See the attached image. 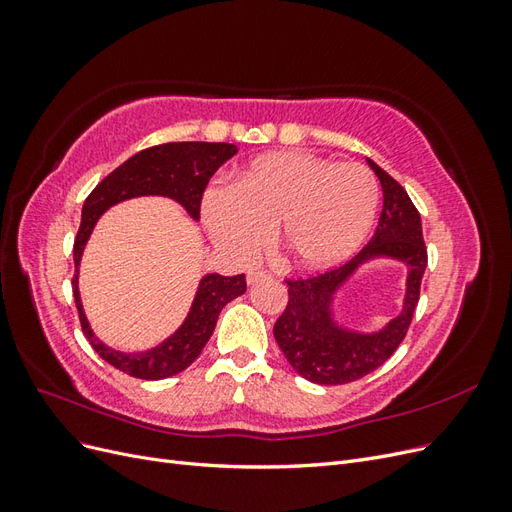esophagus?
Returning <instances> with one entry per match:
<instances>
[{
	"label": "esophagus",
	"instance_id": "esophagus-1",
	"mask_svg": "<svg viewBox=\"0 0 512 512\" xmlns=\"http://www.w3.org/2000/svg\"><path fill=\"white\" fill-rule=\"evenodd\" d=\"M265 280H271V275L267 271H250L247 273V284L254 286L258 282H265Z\"/></svg>",
	"mask_w": 512,
	"mask_h": 512
}]
</instances>
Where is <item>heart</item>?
<instances>
[{"instance_id":"b5f03b06","label":"heart","mask_w":512,"mask_h":512,"mask_svg":"<svg viewBox=\"0 0 512 512\" xmlns=\"http://www.w3.org/2000/svg\"><path fill=\"white\" fill-rule=\"evenodd\" d=\"M378 200V181L363 164L275 151L247 164L235 185L207 188L200 209L211 239L232 256H256L277 228L288 260L324 269L365 241Z\"/></svg>"}]
</instances>
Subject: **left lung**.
Wrapping results in <instances>:
<instances>
[{
	"label": "left lung",
	"mask_w": 512,
	"mask_h": 512,
	"mask_svg": "<svg viewBox=\"0 0 512 512\" xmlns=\"http://www.w3.org/2000/svg\"><path fill=\"white\" fill-rule=\"evenodd\" d=\"M367 162L380 179L384 196L374 237L342 267L286 280L288 303L273 327L275 342L292 369L316 384H348L378 369L404 342L421 297V280L427 267L421 215L408 192L386 170L376 162ZM378 255L395 257L407 265L405 309L378 334L346 332L330 314L334 292L361 261Z\"/></svg>",
	"instance_id": "obj_1"
}]
</instances>
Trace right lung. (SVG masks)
<instances>
[{"mask_svg": "<svg viewBox=\"0 0 512 512\" xmlns=\"http://www.w3.org/2000/svg\"><path fill=\"white\" fill-rule=\"evenodd\" d=\"M235 153L237 147L228 143H164L149 147L138 151L136 156L117 166L113 173L104 177L96 185L94 192L87 196L83 205L81 226L74 239V301L76 309H79L81 329L91 348H94L106 363H111L115 369L123 371V374L141 380H162L179 374L185 367H190L209 342L222 307L232 299L241 297L247 284L243 273L235 277H224L220 273H211L203 277L190 314L175 335H170L158 348L147 352H117L104 346L100 339L91 333L81 305L79 262L91 230H94L98 218L108 207H113L126 198L147 194L175 198L194 220H198L200 203H203V194L209 179L215 175V170L235 156Z\"/></svg>", "mask_w": 512, "mask_h": 512, "instance_id": "right-lung-1", "label": "right lung"}]
</instances>
